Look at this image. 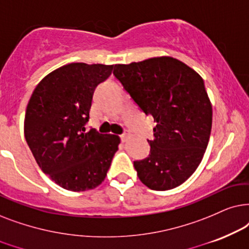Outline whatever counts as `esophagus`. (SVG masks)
Returning a JSON list of instances; mask_svg holds the SVG:
<instances>
[{"instance_id": "esophagus-1", "label": "esophagus", "mask_w": 249, "mask_h": 249, "mask_svg": "<svg viewBox=\"0 0 249 249\" xmlns=\"http://www.w3.org/2000/svg\"><path fill=\"white\" fill-rule=\"evenodd\" d=\"M128 138H130V133H128L127 131H125L124 133H123V134L121 135V139H122V141H123V142H125V141H126Z\"/></svg>"}]
</instances>
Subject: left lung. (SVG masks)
<instances>
[{
    "label": "left lung",
    "mask_w": 249,
    "mask_h": 249,
    "mask_svg": "<svg viewBox=\"0 0 249 249\" xmlns=\"http://www.w3.org/2000/svg\"><path fill=\"white\" fill-rule=\"evenodd\" d=\"M114 75L157 123L150 154L134 161L139 178L151 190L178 187L199 166L210 141L213 111L203 78L172 57L115 65Z\"/></svg>",
    "instance_id": "left-lung-1"
}]
</instances>
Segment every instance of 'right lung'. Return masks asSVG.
Returning <instances> with one entry per match:
<instances>
[{
  "label": "right lung",
  "instance_id": "add662e5",
  "mask_svg": "<svg viewBox=\"0 0 249 249\" xmlns=\"http://www.w3.org/2000/svg\"><path fill=\"white\" fill-rule=\"evenodd\" d=\"M112 65L74 62L38 83L25 115L24 132L36 163L66 190L85 191L105 180L121 140L86 130L95 88Z\"/></svg>",
  "mask_w": 249,
  "mask_h": 249
}]
</instances>
